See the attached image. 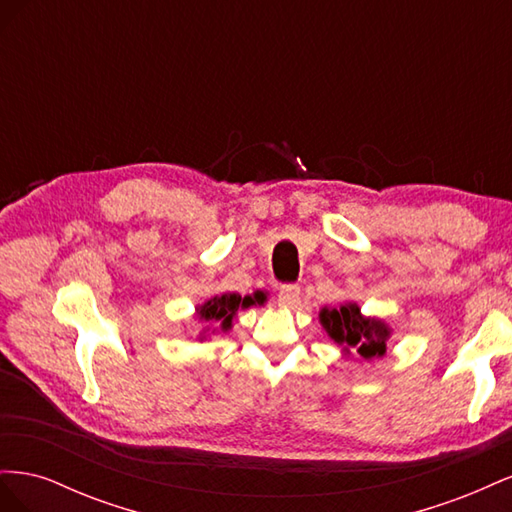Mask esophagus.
<instances>
[{
    "label": "esophagus",
    "instance_id": "1",
    "mask_svg": "<svg viewBox=\"0 0 512 512\" xmlns=\"http://www.w3.org/2000/svg\"><path fill=\"white\" fill-rule=\"evenodd\" d=\"M299 297H301L299 286H282V290L277 292V305L284 309H294L299 305Z\"/></svg>",
    "mask_w": 512,
    "mask_h": 512
}]
</instances>
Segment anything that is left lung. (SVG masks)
I'll list each match as a JSON object with an SVG mask.
<instances>
[{
  "label": "left lung",
  "mask_w": 512,
  "mask_h": 512,
  "mask_svg": "<svg viewBox=\"0 0 512 512\" xmlns=\"http://www.w3.org/2000/svg\"><path fill=\"white\" fill-rule=\"evenodd\" d=\"M322 329L342 348L346 359L371 363L386 354V344L393 335V327L384 318L365 316L356 301H344L339 307H322L318 312Z\"/></svg>",
  "instance_id": "obj_1"
}]
</instances>
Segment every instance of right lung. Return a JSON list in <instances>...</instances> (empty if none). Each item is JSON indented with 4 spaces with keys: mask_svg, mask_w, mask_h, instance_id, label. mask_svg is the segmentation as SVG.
<instances>
[{
    "mask_svg": "<svg viewBox=\"0 0 512 512\" xmlns=\"http://www.w3.org/2000/svg\"><path fill=\"white\" fill-rule=\"evenodd\" d=\"M267 297L262 290H256L247 297H241L239 292H222L215 297L207 299L205 303H198L194 309V318L203 322L205 327L198 333L200 342L211 339L213 335L232 331V322H235L239 309H247L252 305H265Z\"/></svg>",
    "mask_w": 512,
    "mask_h": 512,
    "instance_id": "add662e5",
    "label": "right lung"
}]
</instances>
